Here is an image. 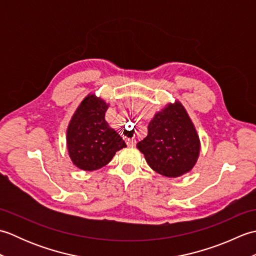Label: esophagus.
I'll return each instance as SVG.
<instances>
[{
	"label": "esophagus",
	"instance_id": "esophagus-1",
	"mask_svg": "<svg viewBox=\"0 0 256 256\" xmlns=\"http://www.w3.org/2000/svg\"><path fill=\"white\" fill-rule=\"evenodd\" d=\"M126 143H128V146H131V148H133V146H135V144H136V140H126Z\"/></svg>",
	"mask_w": 256,
	"mask_h": 256
}]
</instances>
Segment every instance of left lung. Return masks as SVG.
<instances>
[{"label": "left lung", "mask_w": 256, "mask_h": 256, "mask_svg": "<svg viewBox=\"0 0 256 256\" xmlns=\"http://www.w3.org/2000/svg\"><path fill=\"white\" fill-rule=\"evenodd\" d=\"M148 136L138 143L152 170L176 178L192 170L200 154V140L186 108L168 103L148 123Z\"/></svg>", "instance_id": "1"}]
</instances>
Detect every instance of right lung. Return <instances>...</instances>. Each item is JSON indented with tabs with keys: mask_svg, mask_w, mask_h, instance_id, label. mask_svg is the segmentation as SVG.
<instances>
[{
	"mask_svg": "<svg viewBox=\"0 0 256 256\" xmlns=\"http://www.w3.org/2000/svg\"><path fill=\"white\" fill-rule=\"evenodd\" d=\"M106 103L96 94H89L74 111L67 128V148L72 164L79 170H100L111 162L118 150L126 148L106 121Z\"/></svg>",
	"mask_w": 256,
	"mask_h": 256,
	"instance_id": "1",
	"label": "right lung"
}]
</instances>
